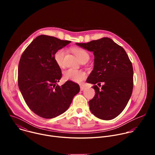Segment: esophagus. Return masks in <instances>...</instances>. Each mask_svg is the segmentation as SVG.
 Listing matches in <instances>:
<instances>
[{
  "label": "esophagus",
  "mask_w": 155,
  "mask_h": 155,
  "mask_svg": "<svg viewBox=\"0 0 155 155\" xmlns=\"http://www.w3.org/2000/svg\"><path fill=\"white\" fill-rule=\"evenodd\" d=\"M85 87L84 86H80V90L81 91H83L84 89H85Z\"/></svg>",
  "instance_id": "1"
}]
</instances>
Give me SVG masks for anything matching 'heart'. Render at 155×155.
<instances>
[{
    "label": "heart",
    "instance_id": "heart-1",
    "mask_svg": "<svg viewBox=\"0 0 155 155\" xmlns=\"http://www.w3.org/2000/svg\"><path fill=\"white\" fill-rule=\"evenodd\" d=\"M74 52L80 61L85 58H89V54L83 49L75 48L74 49ZM65 53V49L61 48L58 50L54 55V61L61 68H63L64 65V59ZM64 77L65 80H70L75 83H80L86 78V74L83 71L71 69L65 72Z\"/></svg>",
    "mask_w": 155,
    "mask_h": 155
}]
</instances>
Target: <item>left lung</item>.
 <instances>
[{
  "instance_id": "8db88e82",
  "label": "left lung",
  "mask_w": 155,
  "mask_h": 155,
  "mask_svg": "<svg viewBox=\"0 0 155 155\" xmlns=\"http://www.w3.org/2000/svg\"><path fill=\"white\" fill-rule=\"evenodd\" d=\"M76 44L94 56V69L86 81L94 84L96 92L89 101L91 112L101 120L114 119L123 111L133 90V68L127 54L107 37Z\"/></svg>"
}]
</instances>
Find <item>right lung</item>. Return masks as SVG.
Here are the masks:
<instances>
[{
  "instance_id": "right-lung-1",
  "label": "right lung",
  "mask_w": 155,
  "mask_h": 155,
  "mask_svg": "<svg viewBox=\"0 0 155 155\" xmlns=\"http://www.w3.org/2000/svg\"><path fill=\"white\" fill-rule=\"evenodd\" d=\"M71 41L41 35L36 37L21 55L18 83L26 104L38 116L50 119L67 110L80 86L72 81L62 86V73L54 59L55 53Z\"/></svg>"
}]
</instances>
